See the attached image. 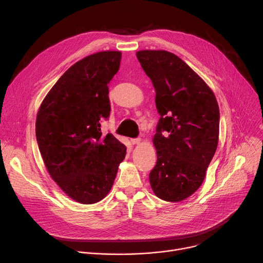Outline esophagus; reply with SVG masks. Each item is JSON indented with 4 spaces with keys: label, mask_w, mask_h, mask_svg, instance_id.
<instances>
[{
    "label": "esophagus",
    "mask_w": 263,
    "mask_h": 263,
    "mask_svg": "<svg viewBox=\"0 0 263 263\" xmlns=\"http://www.w3.org/2000/svg\"><path fill=\"white\" fill-rule=\"evenodd\" d=\"M140 142H141V138H140V137H138V138L132 139V143H133V144H139Z\"/></svg>",
    "instance_id": "34e87169"
}]
</instances>
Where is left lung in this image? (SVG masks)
<instances>
[{
    "label": "left lung",
    "instance_id": "1",
    "mask_svg": "<svg viewBox=\"0 0 263 263\" xmlns=\"http://www.w3.org/2000/svg\"><path fill=\"white\" fill-rule=\"evenodd\" d=\"M151 79L160 116L149 184L155 195L178 202L202 184L218 143L219 108L208 84L179 57L165 50L137 52Z\"/></svg>",
    "mask_w": 263,
    "mask_h": 263
}]
</instances>
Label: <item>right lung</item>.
<instances>
[{"label":"right lung","mask_w":263,"mask_h":263,"mask_svg":"<svg viewBox=\"0 0 263 263\" xmlns=\"http://www.w3.org/2000/svg\"><path fill=\"white\" fill-rule=\"evenodd\" d=\"M120 51H102L69 67L43 101L36 118V140L50 176L68 197L82 204L104 199L114 185L126 146L108 120V83L120 68Z\"/></svg>","instance_id":"1"}]
</instances>
